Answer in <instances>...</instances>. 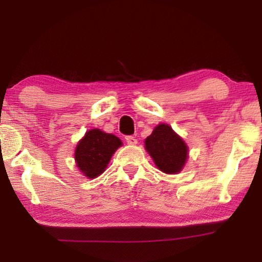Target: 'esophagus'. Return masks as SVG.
<instances>
[{
    "label": "esophagus",
    "mask_w": 262,
    "mask_h": 262,
    "mask_svg": "<svg viewBox=\"0 0 262 262\" xmlns=\"http://www.w3.org/2000/svg\"><path fill=\"white\" fill-rule=\"evenodd\" d=\"M125 139H126L127 144H130V145L137 144V139H136V137H134V136H126Z\"/></svg>",
    "instance_id": "obj_1"
}]
</instances>
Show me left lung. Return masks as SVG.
<instances>
[{
  "label": "left lung",
  "mask_w": 262,
  "mask_h": 262,
  "mask_svg": "<svg viewBox=\"0 0 262 262\" xmlns=\"http://www.w3.org/2000/svg\"><path fill=\"white\" fill-rule=\"evenodd\" d=\"M145 149L156 166L167 174L179 173L187 159L185 142L167 124H160L146 137Z\"/></svg>",
  "instance_id": "obj_1"
}]
</instances>
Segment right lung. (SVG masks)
<instances>
[{"mask_svg": "<svg viewBox=\"0 0 262 262\" xmlns=\"http://www.w3.org/2000/svg\"><path fill=\"white\" fill-rule=\"evenodd\" d=\"M121 145L116 136L94 128L85 132L75 150V160L82 173L89 179L103 173L114 151Z\"/></svg>", "mask_w": 262, "mask_h": 262, "instance_id": "add662e5", "label": "right lung"}]
</instances>
